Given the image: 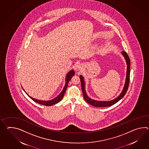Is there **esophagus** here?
<instances>
[{
    "label": "esophagus",
    "mask_w": 149,
    "mask_h": 149,
    "mask_svg": "<svg viewBox=\"0 0 149 149\" xmlns=\"http://www.w3.org/2000/svg\"><path fill=\"white\" fill-rule=\"evenodd\" d=\"M82 67H83V66L82 65H78V66H77V69L79 70H81V69H82Z\"/></svg>",
    "instance_id": "obj_1"
}]
</instances>
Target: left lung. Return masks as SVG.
Segmentation results:
<instances>
[{"instance_id":"left-lung-1","label":"left lung","mask_w":149,"mask_h":149,"mask_svg":"<svg viewBox=\"0 0 149 149\" xmlns=\"http://www.w3.org/2000/svg\"><path fill=\"white\" fill-rule=\"evenodd\" d=\"M123 56L125 57L126 59V63L127 65V75H126V82L125 84V86L123 89L122 93L119 95L116 99H113L112 100L110 101H97L93 99H91L86 95V90H85V82L84 81L83 77L82 75H80L79 79L81 83V87H82V90L83 95L84 97V99L86 102L89 103L92 106H95L97 107H109V106H112L113 105L115 104L116 103L118 102L119 100L121 99H122L124 96L125 95L129 86V81H130V61L129 59V56H128L127 53H126L125 51H123L122 52Z\"/></svg>"}]
</instances>
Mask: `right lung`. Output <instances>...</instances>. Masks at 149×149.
Returning a JSON list of instances; mask_svg holds the SVG:
<instances>
[{
    "label": "right lung",
    "mask_w": 149,
    "mask_h": 149,
    "mask_svg": "<svg viewBox=\"0 0 149 149\" xmlns=\"http://www.w3.org/2000/svg\"><path fill=\"white\" fill-rule=\"evenodd\" d=\"M74 75H75V72L73 70H70L69 73H68V74H67L66 77V83H65V86H64V88L63 89V91H61V93H60L59 95L57 96L55 98H54L53 99L51 100L43 101V100H38V99H35V98L31 97L30 96H29V95H28L26 92L25 93H26V95L29 96L31 99H33V101H35V102L38 103L40 104H41V105H45V106H52V105H53L54 104H56V103H59L60 101H61V100L63 99V97L64 96V95H65V93L66 92V90L67 88V86H68V82H70V79H72V77Z\"/></svg>",
    "instance_id": "1"
}]
</instances>
